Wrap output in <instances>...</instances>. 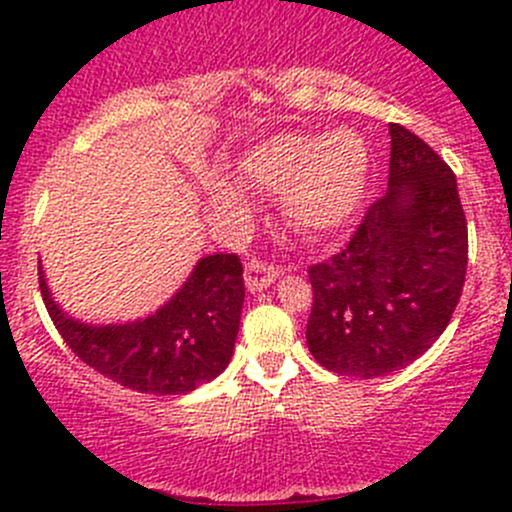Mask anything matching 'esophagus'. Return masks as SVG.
I'll use <instances>...</instances> for the list:
<instances>
[{
	"label": "esophagus",
	"mask_w": 512,
	"mask_h": 512,
	"mask_svg": "<svg viewBox=\"0 0 512 512\" xmlns=\"http://www.w3.org/2000/svg\"><path fill=\"white\" fill-rule=\"evenodd\" d=\"M277 275H280V270L275 265L257 260V257L245 265V285L250 292H260L262 287H270L277 280Z\"/></svg>",
	"instance_id": "obj_1"
}]
</instances>
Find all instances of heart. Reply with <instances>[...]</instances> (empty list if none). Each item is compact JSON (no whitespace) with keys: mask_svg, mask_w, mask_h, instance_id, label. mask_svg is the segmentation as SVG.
<instances>
[{"mask_svg":"<svg viewBox=\"0 0 512 512\" xmlns=\"http://www.w3.org/2000/svg\"><path fill=\"white\" fill-rule=\"evenodd\" d=\"M237 175L247 188L280 193L289 225L307 235L342 227L359 208L369 178V148L352 128H334L324 136L282 133L255 143L237 160ZM220 208L245 210L237 185L215 183Z\"/></svg>","mask_w":512,"mask_h":512,"instance_id":"heart-1","label":"heart"}]
</instances>
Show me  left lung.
<instances>
[{
    "instance_id": "8db88e82",
    "label": "left lung",
    "mask_w": 512,
    "mask_h": 512,
    "mask_svg": "<svg viewBox=\"0 0 512 512\" xmlns=\"http://www.w3.org/2000/svg\"><path fill=\"white\" fill-rule=\"evenodd\" d=\"M389 190L347 245L309 267L307 344L324 369L376 379L416 361L461 299L468 223L456 175L426 141L389 123Z\"/></svg>"
}]
</instances>
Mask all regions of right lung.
<instances>
[{"label":"right lung","mask_w":512,"mask_h":512,"mask_svg":"<svg viewBox=\"0 0 512 512\" xmlns=\"http://www.w3.org/2000/svg\"><path fill=\"white\" fill-rule=\"evenodd\" d=\"M39 289L66 347L84 364L141 394H188L230 364L240 329L245 280L237 255H208L156 314L94 327L54 304L39 265Z\"/></svg>","instance_id":"1"}]
</instances>
